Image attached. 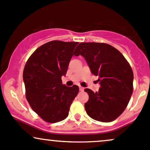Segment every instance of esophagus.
Wrapping results in <instances>:
<instances>
[{"label": "esophagus", "instance_id": "1", "mask_svg": "<svg viewBox=\"0 0 150 150\" xmlns=\"http://www.w3.org/2000/svg\"><path fill=\"white\" fill-rule=\"evenodd\" d=\"M79 88H80V91H83V90H84V88H83L82 86H79Z\"/></svg>", "mask_w": 150, "mask_h": 150}]
</instances>
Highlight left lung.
I'll use <instances>...</instances> for the list:
<instances>
[{
  "mask_svg": "<svg viewBox=\"0 0 150 150\" xmlns=\"http://www.w3.org/2000/svg\"><path fill=\"white\" fill-rule=\"evenodd\" d=\"M74 54L82 55L92 73L99 78L98 92L85 89L89 95L85 103L87 114L103 122L115 120L125 110L133 92L134 75L129 62L119 50L106 43L81 42Z\"/></svg>",
  "mask_w": 150,
  "mask_h": 150,
  "instance_id": "8db88e82",
  "label": "left lung"
}]
</instances>
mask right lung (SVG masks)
<instances>
[{
	"mask_svg": "<svg viewBox=\"0 0 150 150\" xmlns=\"http://www.w3.org/2000/svg\"><path fill=\"white\" fill-rule=\"evenodd\" d=\"M78 42L52 40L41 45L29 57L23 70L26 99L43 120L55 123L68 116L78 85H62Z\"/></svg>",
	"mask_w": 150,
	"mask_h": 150,
	"instance_id": "right-lung-1",
	"label": "right lung"
}]
</instances>
